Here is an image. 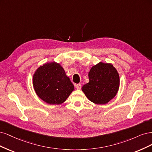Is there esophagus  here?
Returning <instances> with one entry per match:
<instances>
[{
	"instance_id": "1",
	"label": "esophagus",
	"mask_w": 152,
	"mask_h": 152,
	"mask_svg": "<svg viewBox=\"0 0 152 152\" xmlns=\"http://www.w3.org/2000/svg\"><path fill=\"white\" fill-rule=\"evenodd\" d=\"M75 87H76V89L80 90L81 88V83H78V84H76L75 85Z\"/></svg>"
}]
</instances>
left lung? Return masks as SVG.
<instances>
[{"instance_id":"left-lung-1","label":"left lung","mask_w":152,"mask_h":152,"mask_svg":"<svg viewBox=\"0 0 152 152\" xmlns=\"http://www.w3.org/2000/svg\"><path fill=\"white\" fill-rule=\"evenodd\" d=\"M89 83L82 87V91L91 102L105 104L116 95L119 87V76L111 64L100 62L89 72Z\"/></svg>"}]
</instances>
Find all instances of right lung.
<instances>
[{"mask_svg":"<svg viewBox=\"0 0 152 152\" xmlns=\"http://www.w3.org/2000/svg\"><path fill=\"white\" fill-rule=\"evenodd\" d=\"M33 84L37 95L50 105L62 104L74 90L62 67L54 62L38 68L33 75Z\"/></svg>","mask_w":152,"mask_h":152,"instance_id":"1","label":"right lung"}]
</instances>
